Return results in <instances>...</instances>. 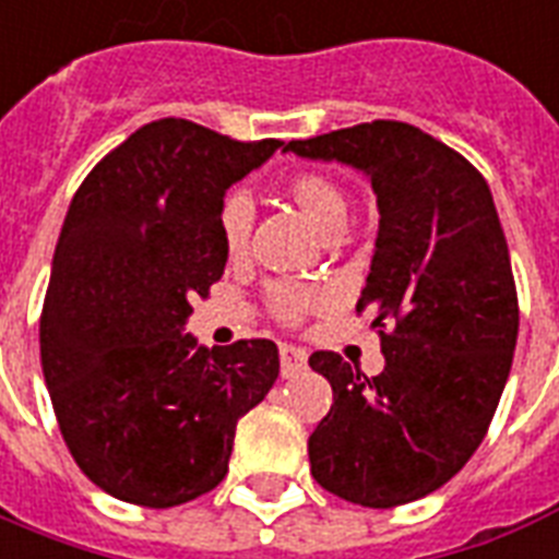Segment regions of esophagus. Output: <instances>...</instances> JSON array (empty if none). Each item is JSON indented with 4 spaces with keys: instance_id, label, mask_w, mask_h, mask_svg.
<instances>
[{
    "instance_id": "1",
    "label": "esophagus",
    "mask_w": 559,
    "mask_h": 559,
    "mask_svg": "<svg viewBox=\"0 0 559 559\" xmlns=\"http://www.w3.org/2000/svg\"><path fill=\"white\" fill-rule=\"evenodd\" d=\"M308 364V355L297 346H280V366H283V378H294V374H300Z\"/></svg>"
}]
</instances>
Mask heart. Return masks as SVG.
Returning a JSON list of instances; mask_svg holds the SVG:
<instances>
[{
    "mask_svg": "<svg viewBox=\"0 0 559 559\" xmlns=\"http://www.w3.org/2000/svg\"><path fill=\"white\" fill-rule=\"evenodd\" d=\"M285 195L302 210V216L314 225V230L332 239L349 222V195L334 178L323 173H297L285 181ZM253 230V202L245 193H230L218 210V234L230 257H242L248 251ZM325 292L308 285L276 283L267 294L271 311L285 323H297L308 311L325 306Z\"/></svg>",
    "mask_w": 559,
    "mask_h": 559,
    "instance_id": "heart-1",
    "label": "heart"
}]
</instances>
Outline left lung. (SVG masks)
<instances>
[{"mask_svg": "<svg viewBox=\"0 0 559 559\" xmlns=\"http://www.w3.org/2000/svg\"><path fill=\"white\" fill-rule=\"evenodd\" d=\"M285 153L360 169L381 213L357 311L374 314L386 366L366 378L334 352L308 357L334 392L308 439L311 476L355 506H406L476 453L511 372L520 308L493 195L471 160L399 120Z\"/></svg>", "mask_w": 559, "mask_h": 559, "instance_id": "8db88e82", "label": "left lung"}]
</instances>
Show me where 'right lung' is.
Listing matches in <instances>:
<instances>
[{"label": "right lung", "instance_id": "add662e5", "mask_svg": "<svg viewBox=\"0 0 559 559\" xmlns=\"http://www.w3.org/2000/svg\"><path fill=\"white\" fill-rule=\"evenodd\" d=\"M283 141L164 118L111 150L62 222L39 317L48 395L80 471L120 502L185 506L225 479L236 421L280 374L271 341L199 346L190 302L225 274L227 187Z\"/></svg>", "mask_w": 559, "mask_h": 559}]
</instances>
